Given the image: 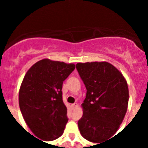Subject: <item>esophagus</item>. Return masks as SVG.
Instances as JSON below:
<instances>
[{
    "label": "esophagus",
    "mask_w": 148,
    "mask_h": 148,
    "mask_svg": "<svg viewBox=\"0 0 148 148\" xmlns=\"http://www.w3.org/2000/svg\"><path fill=\"white\" fill-rule=\"evenodd\" d=\"M71 107H72V108H73V109H75V108L78 107V104H77V103H74V104H72Z\"/></svg>",
    "instance_id": "obj_1"
}]
</instances>
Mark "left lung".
Returning a JSON list of instances; mask_svg holds the SVG:
<instances>
[{
	"instance_id": "left-lung-1",
	"label": "left lung",
	"mask_w": 148,
	"mask_h": 148,
	"mask_svg": "<svg viewBox=\"0 0 148 148\" xmlns=\"http://www.w3.org/2000/svg\"><path fill=\"white\" fill-rule=\"evenodd\" d=\"M76 69L87 89L78 129L85 139L100 143L114 135L125 118L127 83L121 72L107 61L78 63Z\"/></svg>"
}]
</instances>
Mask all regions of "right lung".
<instances>
[{
	"label": "right lung",
	"instance_id": "right-lung-1",
	"mask_svg": "<svg viewBox=\"0 0 148 148\" xmlns=\"http://www.w3.org/2000/svg\"><path fill=\"white\" fill-rule=\"evenodd\" d=\"M74 64L48 58L27 72L19 90V107L34 135L45 141L59 138L68 121L63 102V82L75 70Z\"/></svg>",
	"mask_w": 148,
	"mask_h": 148
}]
</instances>
